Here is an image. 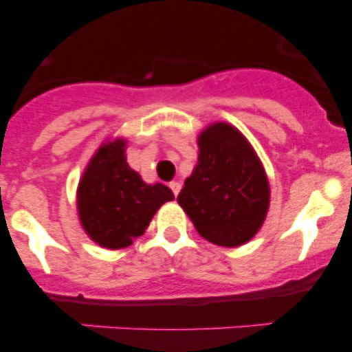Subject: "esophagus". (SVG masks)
Here are the masks:
<instances>
[{
    "label": "esophagus",
    "instance_id": "obj_1",
    "mask_svg": "<svg viewBox=\"0 0 352 352\" xmlns=\"http://www.w3.org/2000/svg\"><path fill=\"white\" fill-rule=\"evenodd\" d=\"M170 190H173V194L176 195V197H178V194H179V190H182V183L179 182H170Z\"/></svg>",
    "mask_w": 352,
    "mask_h": 352
}]
</instances>
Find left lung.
Wrapping results in <instances>:
<instances>
[{"mask_svg":"<svg viewBox=\"0 0 352 352\" xmlns=\"http://www.w3.org/2000/svg\"><path fill=\"white\" fill-rule=\"evenodd\" d=\"M197 148V166L179 192V206L210 243H248L270 210L272 188L263 162L243 133L226 121L199 133Z\"/></svg>","mask_w":352,"mask_h":352,"instance_id":"1","label":"left lung"}]
</instances>
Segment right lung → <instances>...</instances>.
Wrapping results in <instances>:
<instances>
[{
  "instance_id": "obj_1",
  "label": "right lung",
  "mask_w": 352,
  "mask_h": 352,
  "mask_svg": "<svg viewBox=\"0 0 352 352\" xmlns=\"http://www.w3.org/2000/svg\"><path fill=\"white\" fill-rule=\"evenodd\" d=\"M174 194L162 183L149 185L126 162V139H105L77 185V214L98 247L120 250L144 234L162 204Z\"/></svg>"
}]
</instances>
